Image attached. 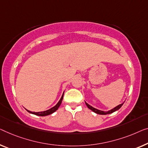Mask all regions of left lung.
Returning <instances> with one entry per match:
<instances>
[{"mask_svg":"<svg viewBox=\"0 0 148 148\" xmlns=\"http://www.w3.org/2000/svg\"><path fill=\"white\" fill-rule=\"evenodd\" d=\"M123 103H124V102H123L122 103H120V104H119L118 106H116L115 108H114L113 109H112V110H108V111H107V112L102 111V110H100L96 109V108H95L92 107V106H90V105L88 104V103H86V105L87 106V107L88 108H89L90 110H91L92 112H95L96 114H100V115H106V114H110L113 113V112H116V111H117V110H118L120 109V108L122 106V105L123 104Z\"/></svg>","mask_w":148,"mask_h":148,"instance_id":"left-lung-1","label":"left lung"}]
</instances>
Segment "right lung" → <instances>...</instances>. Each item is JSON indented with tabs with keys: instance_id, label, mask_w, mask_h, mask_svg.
<instances>
[{
	"instance_id": "obj_1",
	"label": "right lung",
	"mask_w": 148,
	"mask_h": 148,
	"mask_svg": "<svg viewBox=\"0 0 148 148\" xmlns=\"http://www.w3.org/2000/svg\"><path fill=\"white\" fill-rule=\"evenodd\" d=\"M63 96H64V93L62 94V96L60 100L58 101V102L56 103V105L54 106V107L51 108L49 109V110H46V111H42V112H31L30 111V110H26L27 111L29 112L30 114H34V115H36V116H48V115H50V114H52V113H54V112H56L57 110L58 109V108L60 107V106L62 103V101L63 100Z\"/></svg>"
}]
</instances>
